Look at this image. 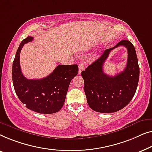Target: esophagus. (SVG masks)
<instances>
[{
    "mask_svg": "<svg viewBox=\"0 0 152 152\" xmlns=\"http://www.w3.org/2000/svg\"><path fill=\"white\" fill-rule=\"evenodd\" d=\"M84 69H85L84 64H83V63L79 64V65H78V74H80L81 73V72H82Z\"/></svg>",
    "mask_w": 152,
    "mask_h": 152,
    "instance_id": "esophagus-1",
    "label": "esophagus"
}]
</instances>
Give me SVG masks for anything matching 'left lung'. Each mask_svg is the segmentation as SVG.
Instances as JSON below:
<instances>
[{
  "mask_svg": "<svg viewBox=\"0 0 152 152\" xmlns=\"http://www.w3.org/2000/svg\"><path fill=\"white\" fill-rule=\"evenodd\" d=\"M119 46L127 48V65L121 73L109 76L104 73L103 64L110 51ZM139 74L135 48L129 40H123L114 48L106 50L101 56L81 72L88 105L91 110L100 113H112L122 110L135 94Z\"/></svg>",
  "mask_w": 152,
  "mask_h": 152,
  "instance_id": "8db88e82",
  "label": "left lung"
}]
</instances>
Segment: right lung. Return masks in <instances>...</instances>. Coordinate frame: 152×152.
I'll use <instances>...</instances> for the list:
<instances>
[{
    "label": "right lung",
    "mask_w": 152,
    "mask_h": 152,
    "mask_svg": "<svg viewBox=\"0 0 152 152\" xmlns=\"http://www.w3.org/2000/svg\"><path fill=\"white\" fill-rule=\"evenodd\" d=\"M32 36L20 42L12 65V80L15 92L29 110L39 114H54L63 107L72 78L78 74L77 65H58L50 75L41 79H27L20 65L23 45L32 41Z\"/></svg>",
    "instance_id": "1"
}]
</instances>
